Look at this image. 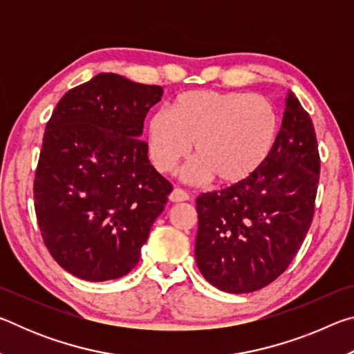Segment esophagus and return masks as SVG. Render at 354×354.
I'll return each mask as SVG.
<instances>
[{"label":"esophagus","mask_w":354,"mask_h":354,"mask_svg":"<svg viewBox=\"0 0 354 354\" xmlns=\"http://www.w3.org/2000/svg\"><path fill=\"white\" fill-rule=\"evenodd\" d=\"M170 201L171 203H181V201H187V200H190V196H189V194L187 192H184L183 189H173L171 190V194H170Z\"/></svg>","instance_id":"obj_1"}]
</instances>
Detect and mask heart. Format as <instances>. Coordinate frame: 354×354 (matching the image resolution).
Wrapping results in <instances>:
<instances>
[{
    "instance_id": "obj_1",
    "label": "heart",
    "mask_w": 354,
    "mask_h": 354,
    "mask_svg": "<svg viewBox=\"0 0 354 354\" xmlns=\"http://www.w3.org/2000/svg\"><path fill=\"white\" fill-rule=\"evenodd\" d=\"M279 120L274 106L261 95L189 91L170 111L153 113L147 124L148 156L156 170L170 173L187 158L195 160L183 178L205 184L242 183L261 169L277 143Z\"/></svg>"
}]
</instances>
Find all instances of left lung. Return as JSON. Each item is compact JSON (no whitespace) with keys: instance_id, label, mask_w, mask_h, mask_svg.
<instances>
[{"instance_id":"obj_1","label":"left lung","mask_w":354,"mask_h":354,"mask_svg":"<svg viewBox=\"0 0 354 354\" xmlns=\"http://www.w3.org/2000/svg\"><path fill=\"white\" fill-rule=\"evenodd\" d=\"M319 175L313 120L289 91L277 143L261 169L196 198L195 259L207 283L248 293L277 279L313 223Z\"/></svg>"}]
</instances>
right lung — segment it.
<instances>
[{
    "mask_svg": "<svg viewBox=\"0 0 354 354\" xmlns=\"http://www.w3.org/2000/svg\"><path fill=\"white\" fill-rule=\"evenodd\" d=\"M164 88L100 73L71 88L46 123L34 205L55 261L101 283L139 262L171 184L148 160L143 120Z\"/></svg>",
    "mask_w": 354,
    "mask_h": 354,
    "instance_id": "1",
    "label": "right lung"
}]
</instances>
